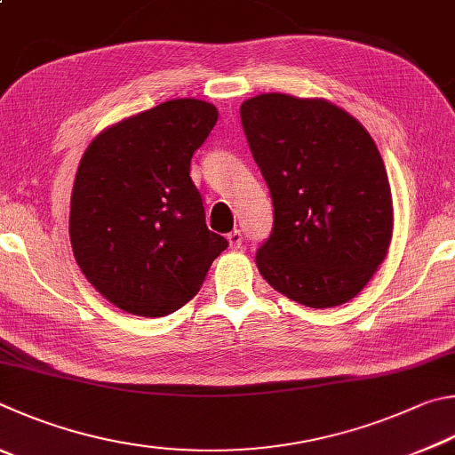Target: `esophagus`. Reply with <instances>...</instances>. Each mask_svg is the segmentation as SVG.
I'll return each instance as SVG.
<instances>
[{
	"label": "esophagus",
	"instance_id": "obj_1",
	"mask_svg": "<svg viewBox=\"0 0 455 455\" xmlns=\"http://www.w3.org/2000/svg\"><path fill=\"white\" fill-rule=\"evenodd\" d=\"M228 242H229V248H232V250H240L242 242H243V235H242L240 229H234V232H229Z\"/></svg>",
	"mask_w": 455,
	"mask_h": 455
}]
</instances>
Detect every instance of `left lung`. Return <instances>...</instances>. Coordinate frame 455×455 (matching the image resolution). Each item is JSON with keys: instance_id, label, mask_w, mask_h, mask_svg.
Instances as JSON below:
<instances>
[{"instance_id": "1", "label": "left lung", "mask_w": 455, "mask_h": 455, "mask_svg": "<svg viewBox=\"0 0 455 455\" xmlns=\"http://www.w3.org/2000/svg\"><path fill=\"white\" fill-rule=\"evenodd\" d=\"M240 117L274 202L259 274L307 307L346 304L392 240V191L371 135L330 101L285 93L245 100Z\"/></svg>"}]
</instances>
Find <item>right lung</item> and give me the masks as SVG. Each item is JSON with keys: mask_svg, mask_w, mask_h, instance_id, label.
Instances as JSON below:
<instances>
[{"mask_svg": "<svg viewBox=\"0 0 455 455\" xmlns=\"http://www.w3.org/2000/svg\"><path fill=\"white\" fill-rule=\"evenodd\" d=\"M218 122L172 100L108 127L79 162L69 237L79 269L127 314L164 317L196 296L228 240L205 226L191 156Z\"/></svg>", "mask_w": 455, "mask_h": 455, "instance_id": "1", "label": "right lung"}]
</instances>
